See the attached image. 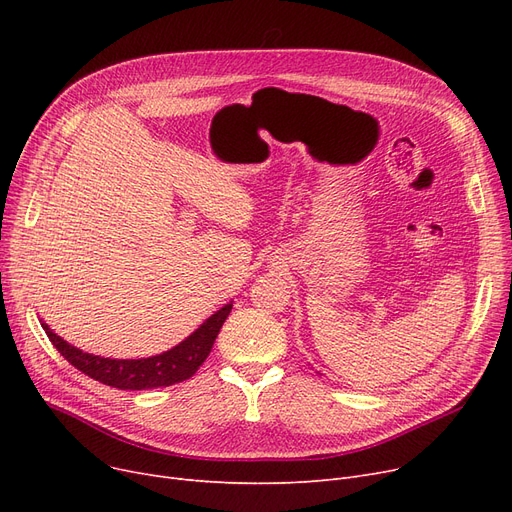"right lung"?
<instances>
[{
    "label": "right lung",
    "instance_id": "obj_1",
    "mask_svg": "<svg viewBox=\"0 0 512 512\" xmlns=\"http://www.w3.org/2000/svg\"><path fill=\"white\" fill-rule=\"evenodd\" d=\"M230 311L232 301L220 311H215L209 319H205L191 336L170 348V351L147 359H107L83 353L80 348L68 344L58 334H53L47 324L41 326L51 344L60 351V355L78 371L89 375V378L118 390H149L172 386L193 378L195 371L211 353V346L215 338H218L220 328L224 326Z\"/></svg>",
    "mask_w": 512,
    "mask_h": 512
}]
</instances>
